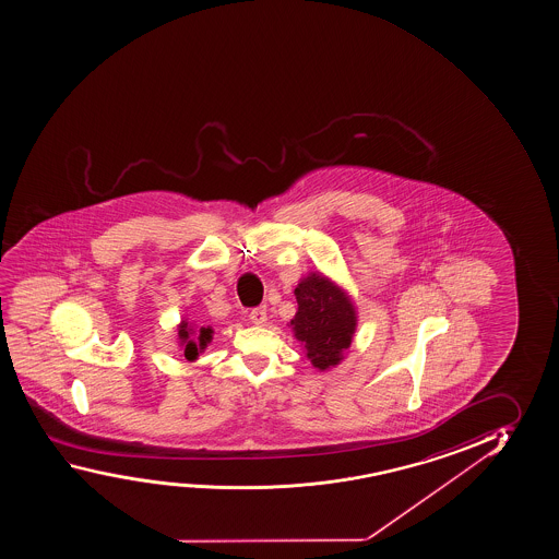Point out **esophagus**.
Wrapping results in <instances>:
<instances>
[{
  "instance_id": "1",
  "label": "esophagus",
  "mask_w": 559,
  "mask_h": 559,
  "mask_svg": "<svg viewBox=\"0 0 559 559\" xmlns=\"http://www.w3.org/2000/svg\"><path fill=\"white\" fill-rule=\"evenodd\" d=\"M249 320L254 325H264L267 320V312L264 307H259V309L250 310Z\"/></svg>"
}]
</instances>
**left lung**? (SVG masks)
Wrapping results in <instances>:
<instances>
[{"mask_svg": "<svg viewBox=\"0 0 559 559\" xmlns=\"http://www.w3.org/2000/svg\"><path fill=\"white\" fill-rule=\"evenodd\" d=\"M297 314L292 320L293 334L307 350L318 370L342 362L357 328V314L349 295L322 274H309L295 289Z\"/></svg>", "mask_w": 559, "mask_h": 559, "instance_id": "1", "label": "left lung"}]
</instances>
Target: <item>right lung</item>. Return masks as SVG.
<instances>
[{
    "label": "right lung",
    "mask_w": 559,
    "mask_h": 559,
    "mask_svg": "<svg viewBox=\"0 0 559 559\" xmlns=\"http://www.w3.org/2000/svg\"><path fill=\"white\" fill-rule=\"evenodd\" d=\"M212 328L210 325H202L199 330H194L192 325H189V322H181L179 325V342H181V347L185 350V358L187 360H194V358L199 357V353L206 349V345L212 342Z\"/></svg>",
    "instance_id": "1"
}]
</instances>
